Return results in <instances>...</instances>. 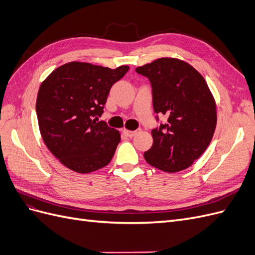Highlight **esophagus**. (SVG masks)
Masks as SVG:
<instances>
[{
	"mask_svg": "<svg viewBox=\"0 0 255 255\" xmlns=\"http://www.w3.org/2000/svg\"><path fill=\"white\" fill-rule=\"evenodd\" d=\"M139 132H140V128H137L135 130H128L127 128H123V133H125L128 137H133V136H135L136 134H138Z\"/></svg>",
	"mask_w": 255,
	"mask_h": 255,
	"instance_id": "esophagus-1",
	"label": "esophagus"
}]
</instances>
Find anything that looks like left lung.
I'll return each mask as SVG.
<instances>
[{
	"label": "left lung",
	"mask_w": 255,
	"mask_h": 255,
	"mask_svg": "<svg viewBox=\"0 0 255 255\" xmlns=\"http://www.w3.org/2000/svg\"><path fill=\"white\" fill-rule=\"evenodd\" d=\"M135 71L150 81L154 113L167 117L152 129L153 144L144 159L165 172L184 170L213 138L217 114L212 92L194 67L176 58H159Z\"/></svg>",
	"instance_id": "left-lung-1"
}]
</instances>
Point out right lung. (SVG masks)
Returning <instances> with one entry per match:
<instances>
[{"mask_svg": "<svg viewBox=\"0 0 255 255\" xmlns=\"http://www.w3.org/2000/svg\"><path fill=\"white\" fill-rule=\"evenodd\" d=\"M128 69L72 61L55 69L42 82L36 101L40 134L51 153L67 168L89 173L112 160L120 134L99 117L112 86Z\"/></svg>", "mask_w": 255, "mask_h": 255, "instance_id": "obj_1", "label": "right lung"}]
</instances>
